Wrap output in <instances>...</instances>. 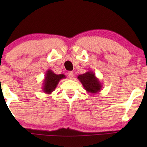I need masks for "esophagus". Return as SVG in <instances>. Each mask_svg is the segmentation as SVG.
Instances as JSON below:
<instances>
[{"label":"esophagus","mask_w":147,"mask_h":147,"mask_svg":"<svg viewBox=\"0 0 147 147\" xmlns=\"http://www.w3.org/2000/svg\"><path fill=\"white\" fill-rule=\"evenodd\" d=\"M74 73L72 71H70L69 73V74H68V78H69L70 80H71V79H73V78H74Z\"/></svg>","instance_id":"34e87169"}]
</instances>
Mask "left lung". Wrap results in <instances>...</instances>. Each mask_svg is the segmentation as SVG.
<instances>
[{"label": "left lung", "mask_w": 147, "mask_h": 147, "mask_svg": "<svg viewBox=\"0 0 147 147\" xmlns=\"http://www.w3.org/2000/svg\"><path fill=\"white\" fill-rule=\"evenodd\" d=\"M78 79L81 82L82 86L88 93L96 94L102 90V84L100 80L96 78L95 74L92 71L86 72L78 76Z\"/></svg>", "instance_id": "8db88e82"}]
</instances>
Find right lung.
<instances>
[{"mask_svg": "<svg viewBox=\"0 0 147 147\" xmlns=\"http://www.w3.org/2000/svg\"><path fill=\"white\" fill-rule=\"evenodd\" d=\"M65 78V76L63 74H55L51 69H48L45 72V78L43 80L42 90L46 94H50L53 92L57 84L61 79Z\"/></svg>", "mask_w": 147, "mask_h": 147, "instance_id": "right-lung-1", "label": "right lung"}]
</instances>
